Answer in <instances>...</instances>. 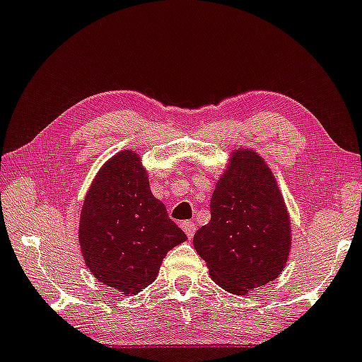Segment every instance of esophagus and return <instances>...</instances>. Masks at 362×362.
Here are the masks:
<instances>
[{
    "instance_id": "esophagus-1",
    "label": "esophagus",
    "mask_w": 362,
    "mask_h": 362,
    "mask_svg": "<svg viewBox=\"0 0 362 362\" xmlns=\"http://www.w3.org/2000/svg\"><path fill=\"white\" fill-rule=\"evenodd\" d=\"M182 228H184L187 237L192 239V237H194V234H195V230H197V226L192 221H187V222H182Z\"/></svg>"
}]
</instances>
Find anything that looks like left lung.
Listing matches in <instances>:
<instances>
[{"label":"left lung","mask_w":362,"mask_h":362,"mask_svg":"<svg viewBox=\"0 0 362 362\" xmlns=\"http://www.w3.org/2000/svg\"><path fill=\"white\" fill-rule=\"evenodd\" d=\"M291 217L276 177L252 148L232 150L210 199V222L194 235L217 286L250 294L286 269Z\"/></svg>","instance_id":"8db88e82"}]
</instances>
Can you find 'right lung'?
<instances>
[{
	"mask_svg": "<svg viewBox=\"0 0 362 362\" xmlns=\"http://www.w3.org/2000/svg\"><path fill=\"white\" fill-rule=\"evenodd\" d=\"M187 240L150 190L147 168L135 150L108 158L86 190L78 242L95 279L135 296L158 276L167 252Z\"/></svg>",
	"mask_w": 362,
	"mask_h": 362,
	"instance_id": "1",
	"label": "right lung"
}]
</instances>
